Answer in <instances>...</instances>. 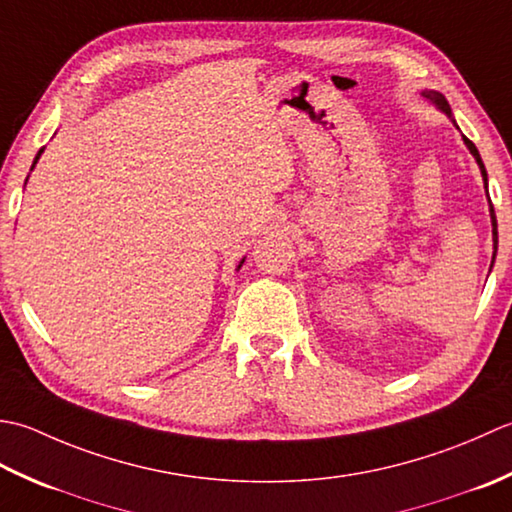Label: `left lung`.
Wrapping results in <instances>:
<instances>
[{
	"mask_svg": "<svg viewBox=\"0 0 512 512\" xmlns=\"http://www.w3.org/2000/svg\"><path fill=\"white\" fill-rule=\"evenodd\" d=\"M422 97L426 99V101H431L433 106L440 110V112H444L448 119L453 121V125L457 128V123H455V119H453V112H451V106H448V101L444 99V95L442 92H437V90H422ZM464 139V143H466V148H468V152H471L473 156H475V161H477V165H479V172H482V181H484V187H486V196H488V174H486V168H484V161H482V156H479V152H477V148H475V143L473 141H468L466 137H462ZM488 207H490V225H493V245H495V252H497V218H495V210H493V203H490V196H488ZM493 263H495V254H493ZM493 263H490V267H493Z\"/></svg>",
	"mask_w": 512,
	"mask_h": 512,
	"instance_id": "8db88e82",
	"label": "left lung"
}]
</instances>
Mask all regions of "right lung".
<instances>
[{
  "instance_id": "right-lung-1",
  "label": "right lung",
  "mask_w": 512,
  "mask_h": 512,
  "mask_svg": "<svg viewBox=\"0 0 512 512\" xmlns=\"http://www.w3.org/2000/svg\"><path fill=\"white\" fill-rule=\"evenodd\" d=\"M41 152H44V148H41V150L37 152V156H35V161H33V168H30V170H35V165H37V161H39V156H41ZM26 181H28V179H26ZM243 263H245V258L241 260V263H238V267H236V269H241V267H243Z\"/></svg>"
}]
</instances>
